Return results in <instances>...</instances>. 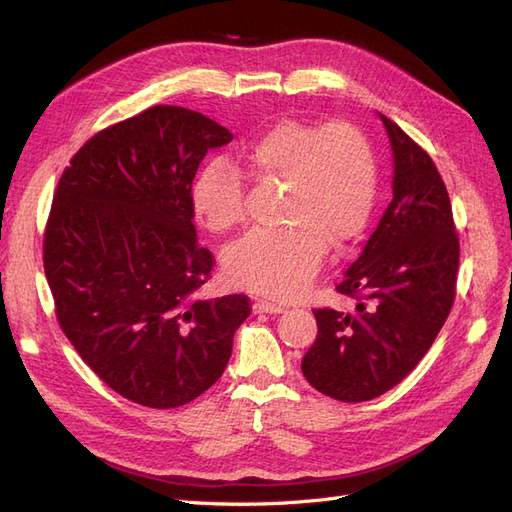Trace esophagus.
<instances>
[{
  "label": "esophagus",
  "instance_id": "esophagus-1",
  "mask_svg": "<svg viewBox=\"0 0 512 512\" xmlns=\"http://www.w3.org/2000/svg\"><path fill=\"white\" fill-rule=\"evenodd\" d=\"M282 309H284L282 305L271 303V301H265V299H258V301H254V312H256V314H280Z\"/></svg>",
  "mask_w": 512,
  "mask_h": 512
}]
</instances>
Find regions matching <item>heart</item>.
<instances>
[{"label": "heart", "instance_id": "heart-1", "mask_svg": "<svg viewBox=\"0 0 512 512\" xmlns=\"http://www.w3.org/2000/svg\"><path fill=\"white\" fill-rule=\"evenodd\" d=\"M260 183H286L280 200L282 228L258 230L228 247L224 273L230 284L297 297L312 282L329 243L359 239L376 209L380 173L367 134L350 121H277L245 149ZM192 209L215 235L247 222V188L237 166L207 162L192 185Z\"/></svg>", "mask_w": 512, "mask_h": 512}]
</instances>
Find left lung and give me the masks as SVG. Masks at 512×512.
<instances>
[{
	"instance_id": "obj_1",
	"label": "left lung",
	"mask_w": 512,
	"mask_h": 512,
	"mask_svg": "<svg viewBox=\"0 0 512 512\" xmlns=\"http://www.w3.org/2000/svg\"><path fill=\"white\" fill-rule=\"evenodd\" d=\"M391 138L393 200L359 260L335 286L354 312L314 309L318 335L303 376L339 401L380 397L423 359L457 294L459 235L451 198L429 153L380 113Z\"/></svg>"
}]
</instances>
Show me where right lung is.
<instances>
[{
	"mask_svg": "<svg viewBox=\"0 0 512 512\" xmlns=\"http://www.w3.org/2000/svg\"><path fill=\"white\" fill-rule=\"evenodd\" d=\"M232 134L203 113L158 104L113 123L59 177L42 260L55 316L115 393L168 410L224 374L245 294L200 299L215 265L198 243L192 183Z\"/></svg>",
	"mask_w": 512,
	"mask_h": 512,
	"instance_id": "add662e5",
	"label": "right lung"
}]
</instances>
